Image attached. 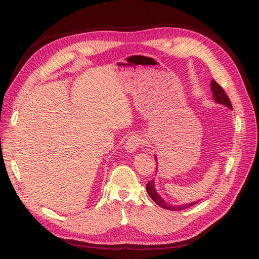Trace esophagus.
<instances>
[{"instance_id":"obj_1","label":"esophagus","mask_w":259,"mask_h":259,"mask_svg":"<svg viewBox=\"0 0 259 259\" xmlns=\"http://www.w3.org/2000/svg\"><path fill=\"white\" fill-rule=\"evenodd\" d=\"M141 142L142 140L139 136H136V135L130 136L124 145V150L129 153H134L137 151L138 148H140Z\"/></svg>"}]
</instances>
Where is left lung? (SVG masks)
Listing matches in <instances>:
<instances>
[{"mask_svg":"<svg viewBox=\"0 0 259 259\" xmlns=\"http://www.w3.org/2000/svg\"><path fill=\"white\" fill-rule=\"evenodd\" d=\"M210 89H211V92H212V99L214 100V102L219 103V104H223V106H226L230 110H233L232 102H230L228 96L226 95V92L224 91L223 88L219 85L214 80H211ZM155 159L157 161L156 156H155ZM157 169H158V167H157ZM146 189H147L148 195L150 196L151 199L155 201L158 206L162 207L163 209H168V210H175V211L176 210H184V209L194 206L195 203H197L198 201H200V200H197V201H192V202H189V203H183V205H171V203H169L166 200H163V198L158 194L157 190H156V187H155V181H153V180L149 181V183L147 184Z\"/></svg>","mask_w":259,"mask_h":259,"instance_id":"left-lung-1","label":"left lung"}]
</instances>
